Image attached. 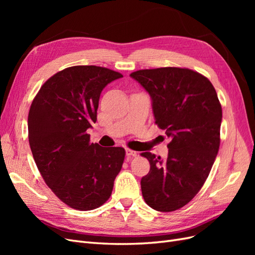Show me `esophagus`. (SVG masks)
Listing matches in <instances>:
<instances>
[{
	"mask_svg": "<svg viewBox=\"0 0 255 255\" xmlns=\"http://www.w3.org/2000/svg\"><path fill=\"white\" fill-rule=\"evenodd\" d=\"M126 152H127V156H128V157H130V156H133V157L137 156V152L136 151H133V150H130V149H127Z\"/></svg>",
	"mask_w": 255,
	"mask_h": 255,
	"instance_id": "esophagus-1",
	"label": "esophagus"
}]
</instances>
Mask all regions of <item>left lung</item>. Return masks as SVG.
I'll return each mask as SVG.
<instances>
[{"label":"left lung","mask_w":255,"mask_h":255,"mask_svg":"<svg viewBox=\"0 0 255 255\" xmlns=\"http://www.w3.org/2000/svg\"><path fill=\"white\" fill-rule=\"evenodd\" d=\"M130 76L149 92L155 125L171 137L166 160L141 153L150 163L142 197L153 210L173 212L194 199L211 172L220 145L221 104L210 80L187 68L143 69Z\"/></svg>","instance_id":"left-lung-1"}]
</instances>
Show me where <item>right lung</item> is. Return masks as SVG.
Wrapping results in <instances>:
<instances>
[{
	"mask_svg": "<svg viewBox=\"0 0 255 255\" xmlns=\"http://www.w3.org/2000/svg\"><path fill=\"white\" fill-rule=\"evenodd\" d=\"M122 74L98 66H73L45 82L28 113V141L42 179L65 204L91 211L110 199L126 150L90 142L103 88Z\"/></svg>",
	"mask_w": 255,
	"mask_h": 255,
	"instance_id": "obj_1",
	"label": "right lung"
}]
</instances>
